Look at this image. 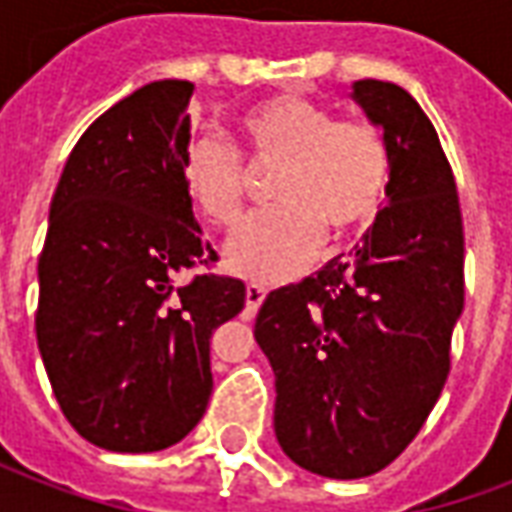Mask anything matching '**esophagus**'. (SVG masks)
<instances>
[{
    "instance_id": "obj_1",
    "label": "esophagus",
    "mask_w": 512,
    "mask_h": 512,
    "mask_svg": "<svg viewBox=\"0 0 512 512\" xmlns=\"http://www.w3.org/2000/svg\"><path fill=\"white\" fill-rule=\"evenodd\" d=\"M266 296H268L266 285H257V282L246 285V310L257 312V307L263 304V299H266Z\"/></svg>"
}]
</instances>
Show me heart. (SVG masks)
<instances>
[{
    "mask_svg": "<svg viewBox=\"0 0 512 512\" xmlns=\"http://www.w3.org/2000/svg\"><path fill=\"white\" fill-rule=\"evenodd\" d=\"M241 156L257 169L274 167L268 197L277 200L227 246L230 268L252 279L299 274L323 233H365L392 183V150L376 123L337 120L307 95H274L238 120V147L208 134L183 147L186 197L219 230L244 222L249 178Z\"/></svg>",
    "mask_w": 512,
    "mask_h": 512,
    "instance_id": "b5f03b06",
    "label": "heart"
}]
</instances>
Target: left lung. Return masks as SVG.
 I'll return each mask as SVG.
<instances>
[{"label":"left lung","mask_w":512,"mask_h":512,"mask_svg":"<svg viewBox=\"0 0 512 512\" xmlns=\"http://www.w3.org/2000/svg\"><path fill=\"white\" fill-rule=\"evenodd\" d=\"M354 101L392 150L386 202L354 255L268 293L255 323L279 447L332 480L381 472L414 441L463 310L461 202L436 128L392 82L362 79Z\"/></svg>","instance_id":"1"}]
</instances>
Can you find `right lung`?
I'll return each mask as SVG.
<instances>
[{
  "instance_id": "add662e5",
  "label": "right lung",
  "mask_w": 512,
  "mask_h": 512,
  "mask_svg": "<svg viewBox=\"0 0 512 512\" xmlns=\"http://www.w3.org/2000/svg\"><path fill=\"white\" fill-rule=\"evenodd\" d=\"M191 95V82L164 79L112 106L51 200L38 348L65 419L112 452L164 450L200 422L211 334L246 304L244 282L213 271L219 255L180 183Z\"/></svg>"
}]
</instances>
